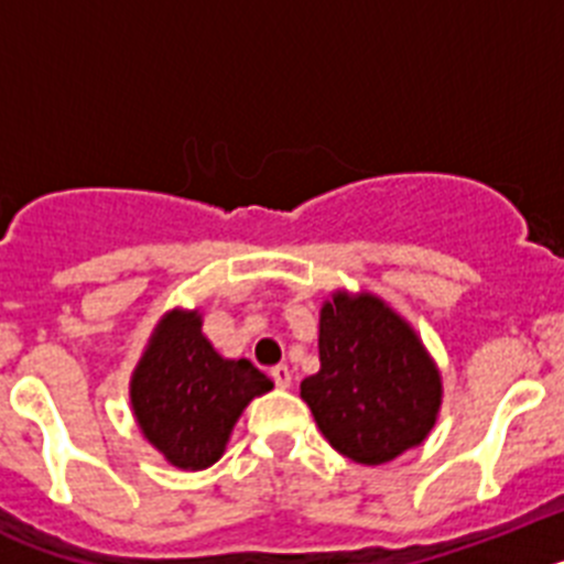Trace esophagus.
Wrapping results in <instances>:
<instances>
[{
	"instance_id": "esophagus-1",
	"label": "esophagus",
	"mask_w": 564,
	"mask_h": 564,
	"mask_svg": "<svg viewBox=\"0 0 564 564\" xmlns=\"http://www.w3.org/2000/svg\"><path fill=\"white\" fill-rule=\"evenodd\" d=\"M271 378L276 387H282V390H285V387H291V370H288L285 364H276V367H271Z\"/></svg>"
}]
</instances>
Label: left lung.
<instances>
[{
	"instance_id": "left-lung-1",
	"label": "left lung",
	"mask_w": 564,
	"mask_h": 564,
	"mask_svg": "<svg viewBox=\"0 0 564 564\" xmlns=\"http://www.w3.org/2000/svg\"><path fill=\"white\" fill-rule=\"evenodd\" d=\"M318 361L302 398L344 457L378 466L435 426L441 376L412 327L381 299L336 293L322 307Z\"/></svg>"
}]
</instances>
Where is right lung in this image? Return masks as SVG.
I'll return each instance as SVG.
<instances>
[{
    "label": "right lung",
    "mask_w": 564,
    "mask_h": 564,
    "mask_svg": "<svg viewBox=\"0 0 564 564\" xmlns=\"http://www.w3.org/2000/svg\"><path fill=\"white\" fill-rule=\"evenodd\" d=\"M271 387L248 358L228 361L214 350L197 313L172 311L134 370L132 406L154 449L197 471L220 460L239 412Z\"/></svg>",
    "instance_id": "right-lung-1"
}]
</instances>
